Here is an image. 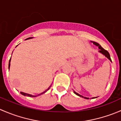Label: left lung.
Masks as SVG:
<instances>
[{
  "label": "left lung",
  "instance_id": "8db88e82",
  "mask_svg": "<svg viewBox=\"0 0 121 121\" xmlns=\"http://www.w3.org/2000/svg\"><path fill=\"white\" fill-rule=\"evenodd\" d=\"M91 42L92 43H93L94 45H95V46H98V48H99V52L100 53H101V54H103L104 56H105V57H107V58H108V60H109V61H112L111 59L110 55H109V53H108V52H107V50H105V49H104V48H102V47H101V46H100L99 44H98V43H97V42H95V41H91ZM74 93L75 94H76L77 95L79 96V97H82V98H83L87 99H89V98H87V97H83V96H82V95H81L79 94H78L77 92H75V91H74ZM92 98L93 99V98H94V97H93V98Z\"/></svg>",
  "mask_w": 121,
  "mask_h": 121
}]
</instances>
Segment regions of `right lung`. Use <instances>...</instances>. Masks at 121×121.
Listing matches in <instances>:
<instances>
[{"label":"right lung","mask_w":121,"mask_h":121,"mask_svg":"<svg viewBox=\"0 0 121 121\" xmlns=\"http://www.w3.org/2000/svg\"><path fill=\"white\" fill-rule=\"evenodd\" d=\"M33 39V37H29V38H27V39H26L25 40H29V39ZM17 46H18V45H17ZM17 46H16V47H17ZM10 61H11V58H10V60H9V68H10ZM51 86H52V85H51L48 88V89H47V90H46V91H44V92H41V94H39L36 95H31V94H29L24 93V92H20V94H22L23 95H24V96H27V97H37V96L43 94H44L45 92H47V91H48V90H49Z\"/></svg>","instance_id":"obj_1"}]
</instances>
